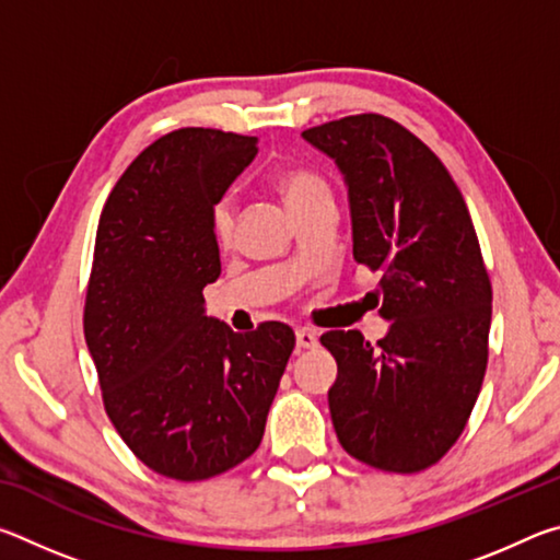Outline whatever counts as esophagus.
<instances>
[{
	"mask_svg": "<svg viewBox=\"0 0 560 560\" xmlns=\"http://www.w3.org/2000/svg\"><path fill=\"white\" fill-rule=\"evenodd\" d=\"M296 346H299V350L316 348V346H318V338H316L314 330H308V328H299V330H296Z\"/></svg>",
	"mask_w": 560,
	"mask_h": 560,
	"instance_id": "obj_1",
	"label": "esophagus"
}]
</instances>
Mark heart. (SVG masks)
Here are the masks:
<instances>
[{
  "mask_svg": "<svg viewBox=\"0 0 560 560\" xmlns=\"http://www.w3.org/2000/svg\"><path fill=\"white\" fill-rule=\"evenodd\" d=\"M277 189L293 214L306 210L318 200H330V185L318 170L308 165H291L277 175ZM212 236L220 246H230L236 234V202L232 195H224L214 202L210 214Z\"/></svg>",
  "mask_w": 560,
  "mask_h": 560,
  "instance_id": "1",
  "label": "heart"
}]
</instances>
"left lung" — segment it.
<instances>
[{
    "instance_id": "1",
    "label": "left lung",
    "mask_w": 560,
    "mask_h": 560,
    "mask_svg": "<svg viewBox=\"0 0 560 560\" xmlns=\"http://www.w3.org/2000/svg\"><path fill=\"white\" fill-rule=\"evenodd\" d=\"M346 175L353 259L381 273L387 336H320L338 363L328 390L343 450L368 467L415 474L438 464L477 402L489 360L491 281L467 202L410 130L358 113L303 130Z\"/></svg>"
}]
</instances>
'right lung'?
<instances>
[{
    "mask_svg": "<svg viewBox=\"0 0 560 560\" xmlns=\"http://www.w3.org/2000/svg\"><path fill=\"white\" fill-rule=\"evenodd\" d=\"M257 150L240 132H167L98 220L83 334L113 428L167 479H212L257 452L296 346L279 320L234 334L205 316L202 289L222 271L212 207Z\"/></svg>",
    "mask_w": 560,
    "mask_h": 560,
    "instance_id": "right-lung-1",
    "label": "right lung"
}]
</instances>
